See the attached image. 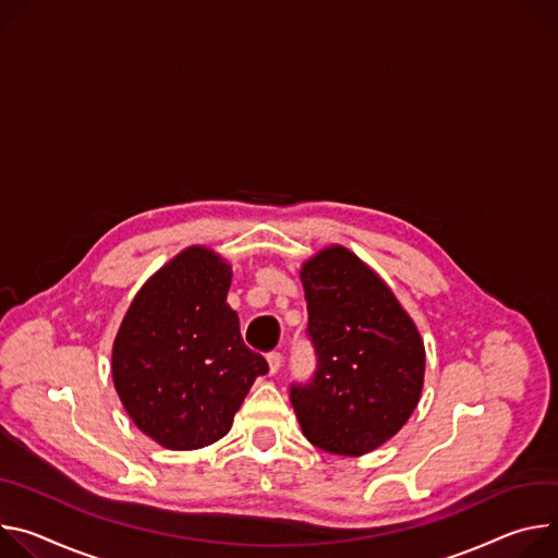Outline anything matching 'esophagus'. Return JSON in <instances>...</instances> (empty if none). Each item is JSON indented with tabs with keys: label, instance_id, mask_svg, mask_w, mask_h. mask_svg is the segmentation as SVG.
Masks as SVG:
<instances>
[{
	"label": "esophagus",
	"instance_id": "1",
	"mask_svg": "<svg viewBox=\"0 0 558 558\" xmlns=\"http://www.w3.org/2000/svg\"><path fill=\"white\" fill-rule=\"evenodd\" d=\"M281 361H283V359H281V352H277V350H275V352H270V354H268V365H270V373H272V375H277V373H279Z\"/></svg>",
	"mask_w": 558,
	"mask_h": 558
}]
</instances>
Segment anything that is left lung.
<instances>
[{
  "label": "left lung",
  "instance_id": "8db88e82",
  "mask_svg": "<svg viewBox=\"0 0 558 558\" xmlns=\"http://www.w3.org/2000/svg\"><path fill=\"white\" fill-rule=\"evenodd\" d=\"M317 367L290 384L305 439L361 457L392 439L414 412L425 373L416 326L392 290L341 245L301 268Z\"/></svg>",
  "mask_w": 558,
  "mask_h": 558
}]
</instances>
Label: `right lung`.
Returning a JSON list of instances; mask_svg holds the SVG:
<instances>
[{
    "label": "right lung",
    "mask_w": 558,
    "mask_h": 558,
    "mask_svg": "<svg viewBox=\"0 0 558 558\" xmlns=\"http://www.w3.org/2000/svg\"><path fill=\"white\" fill-rule=\"evenodd\" d=\"M230 266L193 245L133 299L112 345V381L135 425L168 450L228 435L268 361L247 348L226 303Z\"/></svg>",
    "instance_id": "add662e5"
}]
</instances>
